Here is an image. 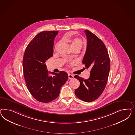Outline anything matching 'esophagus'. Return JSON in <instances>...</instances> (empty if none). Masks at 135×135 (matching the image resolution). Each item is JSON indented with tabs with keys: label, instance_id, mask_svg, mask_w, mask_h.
Returning a JSON list of instances; mask_svg holds the SVG:
<instances>
[{
	"label": "esophagus",
	"instance_id": "esophagus-1",
	"mask_svg": "<svg viewBox=\"0 0 135 135\" xmlns=\"http://www.w3.org/2000/svg\"><path fill=\"white\" fill-rule=\"evenodd\" d=\"M68 78H69V79H73V75H71V74H68Z\"/></svg>",
	"mask_w": 135,
	"mask_h": 135
}]
</instances>
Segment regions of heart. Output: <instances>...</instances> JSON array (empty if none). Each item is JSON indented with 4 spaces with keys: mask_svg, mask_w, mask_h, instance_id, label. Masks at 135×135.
Segmentation results:
<instances>
[{
    "mask_svg": "<svg viewBox=\"0 0 135 135\" xmlns=\"http://www.w3.org/2000/svg\"><path fill=\"white\" fill-rule=\"evenodd\" d=\"M64 41H65L66 42H70L71 46L72 47V49L78 47L81 49V48L83 45V42L82 40L78 37H74V38L67 37V38H64ZM58 45H59V44L58 43L55 46V48H57Z\"/></svg>",
    "mask_w": 135,
    "mask_h": 135,
    "instance_id": "1",
    "label": "heart"
}]
</instances>
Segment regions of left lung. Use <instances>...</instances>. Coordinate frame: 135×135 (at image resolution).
<instances>
[{
  "instance_id": "obj_1",
  "label": "left lung",
  "mask_w": 135,
  "mask_h": 135,
  "mask_svg": "<svg viewBox=\"0 0 135 135\" xmlns=\"http://www.w3.org/2000/svg\"><path fill=\"white\" fill-rule=\"evenodd\" d=\"M87 47L83 60L84 69H90V76L84 79L76 75L80 81L75 94L78 98L86 102L96 100L102 94L108 80L110 67V58L106 46L102 41L90 31L86 30Z\"/></svg>"
}]
</instances>
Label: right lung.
<instances>
[{"instance_id":"right-lung-1","label":"right lung","mask_w":135,"mask_h":135,"mask_svg":"<svg viewBox=\"0 0 135 135\" xmlns=\"http://www.w3.org/2000/svg\"><path fill=\"white\" fill-rule=\"evenodd\" d=\"M58 31H43L28 44L25 51L23 68L26 86L38 102H50L58 97L68 79V74L49 72L45 62L53 55L54 38ZM49 73L53 75L49 76Z\"/></svg>"}]
</instances>
